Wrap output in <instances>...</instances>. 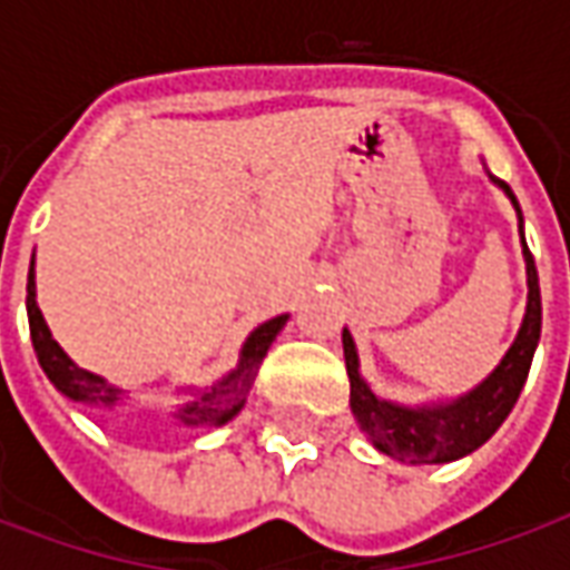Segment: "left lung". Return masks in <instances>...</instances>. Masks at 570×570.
I'll use <instances>...</instances> for the list:
<instances>
[{
  "mask_svg": "<svg viewBox=\"0 0 570 570\" xmlns=\"http://www.w3.org/2000/svg\"><path fill=\"white\" fill-rule=\"evenodd\" d=\"M498 186L513 200L515 213H519V232H522L519 200L507 183L498 179ZM522 253H525L528 272V311L522 330L515 335L513 347L507 351V357L501 360V366L491 372L476 391H470L449 406L406 409L379 400L370 391V384L360 379L354 338L347 330L342 333L347 379H351V412H354L360 428L370 433V440L375 442L379 452L394 454L400 461H412V464H445V461L476 452L479 445L489 440L491 433L501 428L503 419L513 412L515 400L525 387L531 357H534V347H538L540 338V284L534 256L528 249L525 237H522Z\"/></svg>",
  "mask_w": 570,
  "mask_h": 570,
  "instance_id": "1",
  "label": "left lung"
}]
</instances>
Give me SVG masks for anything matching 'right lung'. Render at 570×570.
<instances>
[{"label": "right lung", "mask_w": 570, "mask_h": 570, "mask_svg": "<svg viewBox=\"0 0 570 570\" xmlns=\"http://www.w3.org/2000/svg\"><path fill=\"white\" fill-rule=\"evenodd\" d=\"M27 317H30V335H32V347H36V357L42 363L45 375L55 382V387L60 394H67L69 400H81V403H88V406L97 409H116L121 403V391H118L116 384H106L100 375H91V372L79 370L72 360L63 354V347L57 345L55 338H51V330H48V323H45L42 311L36 305V281H32V265H30V277H27ZM286 314L281 317H274V321L262 323L256 333L249 335L247 345L240 351V363H237V370L223 379V382H216L210 391H198V394H191L186 403H179L174 409V421L179 424H225V421H232L244 406V396L253 387V379H256V372H259L262 357L268 354V347H272L274 335L284 330Z\"/></svg>", "instance_id": "add662e5"}]
</instances>
